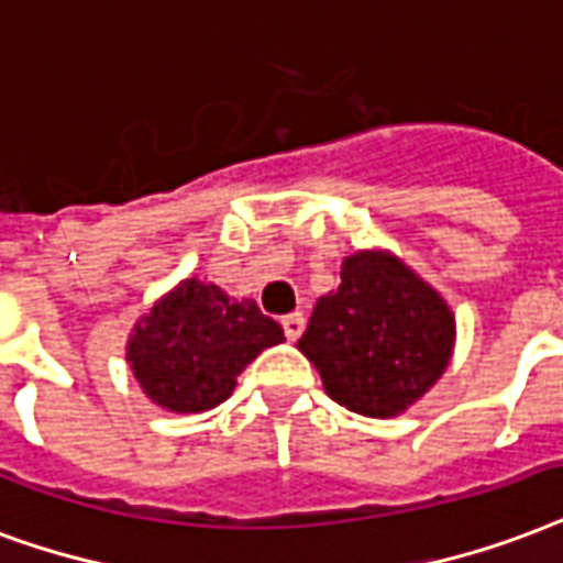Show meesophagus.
<instances>
[{"instance_id": "esophagus-1", "label": "esophagus", "mask_w": 563, "mask_h": 563, "mask_svg": "<svg viewBox=\"0 0 563 563\" xmlns=\"http://www.w3.org/2000/svg\"><path fill=\"white\" fill-rule=\"evenodd\" d=\"M280 324H283V333H286V339H291V342H295V339H298L300 333H303V316H300V312L283 316Z\"/></svg>"}]
</instances>
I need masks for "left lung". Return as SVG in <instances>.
I'll list each match as a JSON object with an SVG mask.
<instances>
[{
  "label": "left lung",
  "instance_id": "1",
  "mask_svg": "<svg viewBox=\"0 0 563 563\" xmlns=\"http://www.w3.org/2000/svg\"><path fill=\"white\" fill-rule=\"evenodd\" d=\"M445 300L386 253H354L339 289L319 298L298 349L328 396L363 416H396L422 398L452 357Z\"/></svg>",
  "mask_w": 563,
  "mask_h": 563
}]
</instances>
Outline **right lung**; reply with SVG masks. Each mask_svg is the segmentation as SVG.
I'll list each match as a JSON object with an SVG mask.
<instances>
[{
  "mask_svg": "<svg viewBox=\"0 0 563 563\" xmlns=\"http://www.w3.org/2000/svg\"><path fill=\"white\" fill-rule=\"evenodd\" d=\"M283 342V328L256 300H230L214 283L186 280L139 321L126 360L156 405L200 413L233 393L260 351Z\"/></svg>",
  "mask_w": 563,
  "mask_h": 563,
  "instance_id": "1",
  "label": "right lung"
}]
</instances>
